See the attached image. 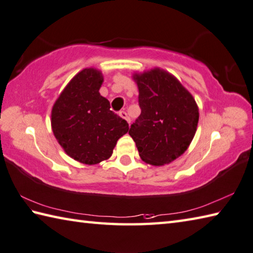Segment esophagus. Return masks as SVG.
<instances>
[{
    "instance_id": "esophagus-1",
    "label": "esophagus",
    "mask_w": 253,
    "mask_h": 253,
    "mask_svg": "<svg viewBox=\"0 0 253 253\" xmlns=\"http://www.w3.org/2000/svg\"><path fill=\"white\" fill-rule=\"evenodd\" d=\"M119 116H120L122 119H125V120L128 123V125H130V118L127 117V113L126 111H120V112H119Z\"/></svg>"
}]
</instances>
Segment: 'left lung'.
I'll return each mask as SVG.
<instances>
[{"instance_id": "left-lung-1", "label": "left lung", "mask_w": 253, "mask_h": 253, "mask_svg": "<svg viewBox=\"0 0 253 253\" xmlns=\"http://www.w3.org/2000/svg\"><path fill=\"white\" fill-rule=\"evenodd\" d=\"M139 89L140 117L128 134L145 163L169 164L188 149L197 130L196 101L169 71L154 68L133 74Z\"/></svg>"}]
</instances>
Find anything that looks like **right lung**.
<instances>
[{"label": "right lung", "mask_w": 253, "mask_h": 253, "mask_svg": "<svg viewBox=\"0 0 253 253\" xmlns=\"http://www.w3.org/2000/svg\"><path fill=\"white\" fill-rule=\"evenodd\" d=\"M103 76L84 68L70 80L51 109V130L65 153L83 164L94 165L112 155L118 140L127 133L126 120L110 110L100 94Z\"/></svg>", "instance_id": "1"}]
</instances>
